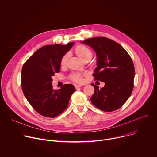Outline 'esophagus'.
<instances>
[{
  "mask_svg": "<svg viewBox=\"0 0 157 157\" xmlns=\"http://www.w3.org/2000/svg\"><path fill=\"white\" fill-rule=\"evenodd\" d=\"M81 86H82V85H78V84H75V87L76 89H77V88H78L79 87H81Z\"/></svg>",
  "mask_w": 157,
  "mask_h": 157,
  "instance_id": "obj_1",
  "label": "esophagus"
}]
</instances>
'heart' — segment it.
I'll return each mask as SVG.
<instances>
[{"instance_id": "b5f03b06", "label": "heart", "mask_w": 157, "mask_h": 157, "mask_svg": "<svg viewBox=\"0 0 157 157\" xmlns=\"http://www.w3.org/2000/svg\"><path fill=\"white\" fill-rule=\"evenodd\" d=\"M75 51L78 56H79L84 61L90 60L93 56V51L88 48L87 47L84 45V44H78V46L76 47ZM70 58V53H65L61 58L60 61V66L61 67H64L66 66L67 63H68V59ZM86 74H82L81 73L76 72L73 73L70 75V78L73 81L76 82V83H82L84 81L83 76Z\"/></svg>"}]
</instances>
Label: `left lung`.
I'll use <instances>...</instances> for the list:
<instances>
[{
  "label": "left lung",
  "mask_w": 157,
  "mask_h": 157,
  "mask_svg": "<svg viewBox=\"0 0 157 157\" xmlns=\"http://www.w3.org/2000/svg\"><path fill=\"white\" fill-rule=\"evenodd\" d=\"M82 43L96 52L98 67L93 75L95 80L105 83L102 88L91 84L95 89L92 103L105 112L119 109L133 88L135 68L131 57L120 44L108 38L94 37Z\"/></svg>",
  "instance_id": "1"
}]
</instances>
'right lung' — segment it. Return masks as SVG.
<instances>
[{"mask_svg": "<svg viewBox=\"0 0 157 157\" xmlns=\"http://www.w3.org/2000/svg\"><path fill=\"white\" fill-rule=\"evenodd\" d=\"M51 44L38 50L24 63L21 84L23 93L32 107L40 115L53 118L68 107L75 88L66 84L54 89L52 76L60 71L62 56L73 45Z\"/></svg>", "mask_w": 157, "mask_h": 157, "instance_id": "add662e5", "label": "right lung"}]
</instances>
